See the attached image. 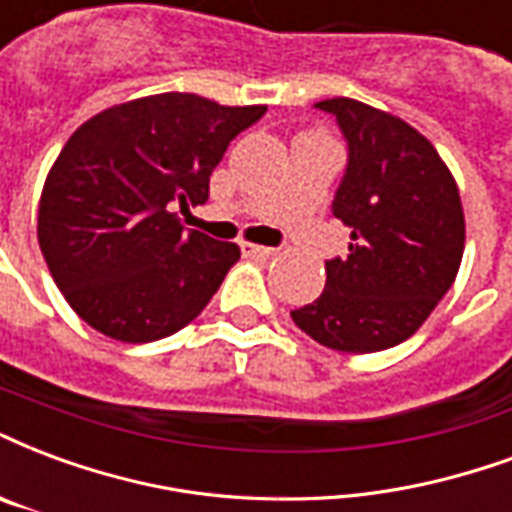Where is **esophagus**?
Masks as SVG:
<instances>
[{
  "mask_svg": "<svg viewBox=\"0 0 512 512\" xmlns=\"http://www.w3.org/2000/svg\"><path fill=\"white\" fill-rule=\"evenodd\" d=\"M241 252H244L246 257H263V260H266V257H274L276 255V249L274 246H260V244H241Z\"/></svg>",
  "mask_w": 512,
  "mask_h": 512,
  "instance_id": "esophagus-1",
  "label": "esophagus"
}]
</instances>
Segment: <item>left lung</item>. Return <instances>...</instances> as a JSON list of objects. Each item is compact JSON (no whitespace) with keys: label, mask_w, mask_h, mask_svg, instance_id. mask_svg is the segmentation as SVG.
<instances>
[{"label":"left lung","mask_w":512,"mask_h":512,"mask_svg":"<svg viewBox=\"0 0 512 512\" xmlns=\"http://www.w3.org/2000/svg\"><path fill=\"white\" fill-rule=\"evenodd\" d=\"M314 108L336 119L347 143L331 211L352 244L347 257L325 260L323 295L290 317L331 350H388L418 331L456 279L458 187L429 140L391 113L347 97Z\"/></svg>","instance_id":"left-lung-1"}]
</instances>
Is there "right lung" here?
<instances>
[{
    "label": "right lung",
    "instance_id": "right-lung-1",
    "mask_svg": "<svg viewBox=\"0 0 512 512\" xmlns=\"http://www.w3.org/2000/svg\"><path fill=\"white\" fill-rule=\"evenodd\" d=\"M266 105L227 108L198 94H154L97 113L64 143L45 179L37 238L83 323L146 344L198 317L241 249L181 227L208 179Z\"/></svg>",
    "mask_w": 512,
    "mask_h": 512
}]
</instances>
